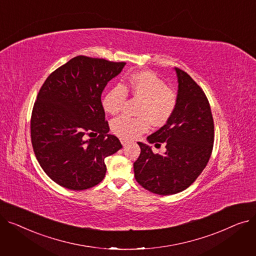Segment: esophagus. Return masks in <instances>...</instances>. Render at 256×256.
<instances>
[{
	"label": "esophagus",
	"instance_id": "obj_1",
	"mask_svg": "<svg viewBox=\"0 0 256 256\" xmlns=\"http://www.w3.org/2000/svg\"><path fill=\"white\" fill-rule=\"evenodd\" d=\"M120 142H121V144H122L124 146H126L128 143H130V141H128V140L124 139V138H120Z\"/></svg>",
	"mask_w": 256,
	"mask_h": 256
}]
</instances>
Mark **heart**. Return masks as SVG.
<instances>
[{
	"label": "heart",
	"instance_id": "obj_1",
	"mask_svg": "<svg viewBox=\"0 0 256 256\" xmlns=\"http://www.w3.org/2000/svg\"><path fill=\"white\" fill-rule=\"evenodd\" d=\"M128 93L142 100L138 110L140 117L119 116L112 120L111 130L116 136L134 139L145 132L150 124L154 126L166 124L176 109L178 96L154 72L143 70L132 74L122 84L108 90L102 98L106 113L115 115L124 109Z\"/></svg>",
	"mask_w": 256,
	"mask_h": 256
}]
</instances>
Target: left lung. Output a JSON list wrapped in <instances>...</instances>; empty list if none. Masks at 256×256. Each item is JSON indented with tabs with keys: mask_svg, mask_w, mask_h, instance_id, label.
I'll use <instances>...</instances> for the list:
<instances>
[{
	"mask_svg": "<svg viewBox=\"0 0 256 256\" xmlns=\"http://www.w3.org/2000/svg\"><path fill=\"white\" fill-rule=\"evenodd\" d=\"M178 104L168 122L147 137L165 143L164 154L138 142L141 152L134 163L135 178L144 189L172 195L189 188L208 165L214 146V119L204 90L186 72L176 67Z\"/></svg>",
	"mask_w": 256,
	"mask_h": 256,
	"instance_id": "1",
	"label": "left lung"
}]
</instances>
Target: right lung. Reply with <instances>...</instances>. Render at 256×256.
I'll return each instance as SVG.
<instances>
[{
	"label": "right lung",
	"instance_id": "add662e5",
	"mask_svg": "<svg viewBox=\"0 0 256 256\" xmlns=\"http://www.w3.org/2000/svg\"><path fill=\"white\" fill-rule=\"evenodd\" d=\"M124 65L76 56L52 72L37 94L31 116L33 150L48 176L66 189L100 184L106 171L104 158L122 147L108 134L100 98Z\"/></svg>",
	"mask_w": 256,
	"mask_h": 256
}]
</instances>
